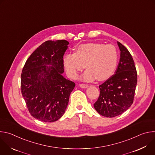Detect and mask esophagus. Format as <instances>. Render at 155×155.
I'll return each instance as SVG.
<instances>
[{"instance_id": "1", "label": "esophagus", "mask_w": 155, "mask_h": 155, "mask_svg": "<svg viewBox=\"0 0 155 155\" xmlns=\"http://www.w3.org/2000/svg\"><path fill=\"white\" fill-rule=\"evenodd\" d=\"M79 86H80V87L84 88V89H85V88H87L88 87V85L87 84H80Z\"/></svg>"}]
</instances>
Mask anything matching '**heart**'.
Masks as SVG:
<instances>
[{
  "instance_id": "obj_1",
  "label": "heart",
  "mask_w": 155,
  "mask_h": 155,
  "mask_svg": "<svg viewBox=\"0 0 155 155\" xmlns=\"http://www.w3.org/2000/svg\"><path fill=\"white\" fill-rule=\"evenodd\" d=\"M118 54L113 45L87 43L79 46L75 53H68L63 58L66 72L72 79H76L84 68L87 69L81 80L92 81L96 79L105 80L115 73Z\"/></svg>"
}]
</instances>
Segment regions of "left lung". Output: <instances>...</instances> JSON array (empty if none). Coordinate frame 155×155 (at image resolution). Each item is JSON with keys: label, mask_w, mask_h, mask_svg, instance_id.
<instances>
[{"label": "left lung", "mask_w": 155, "mask_h": 155, "mask_svg": "<svg viewBox=\"0 0 155 155\" xmlns=\"http://www.w3.org/2000/svg\"><path fill=\"white\" fill-rule=\"evenodd\" d=\"M120 62L114 75L99 85L100 95L94 104L96 111L105 117L118 116L133 103L137 82L134 62L127 49L117 41Z\"/></svg>", "instance_id": "1"}]
</instances>
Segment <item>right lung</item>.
<instances>
[{
	"mask_svg": "<svg viewBox=\"0 0 155 155\" xmlns=\"http://www.w3.org/2000/svg\"><path fill=\"white\" fill-rule=\"evenodd\" d=\"M69 44L65 40L43 43L31 54L22 71V95L31 115L39 121H57L68 105L75 86L62 75L63 56Z\"/></svg>",
	"mask_w": 155,
	"mask_h": 155,
	"instance_id": "obj_1",
	"label": "right lung"
}]
</instances>
